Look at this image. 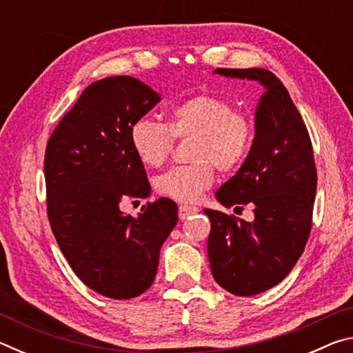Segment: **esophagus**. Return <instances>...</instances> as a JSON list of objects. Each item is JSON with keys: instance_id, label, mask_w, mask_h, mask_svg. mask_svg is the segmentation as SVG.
<instances>
[{"instance_id": "obj_1", "label": "esophagus", "mask_w": 353, "mask_h": 353, "mask_svg": "<svg viewBox=\"0 0 353 353\" xmlns=\"http://www.w3.org/2000/svg\"><path fill=\"white\" fill-rule=\"evenodd\" d=\"M199 208L196 207H191V205H179V216H181V219H187L190 214L193 213H198Z\"/></svg>"}]
</instances>
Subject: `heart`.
I'll list each match as a JSON object with an SVG mask.
<instances>
[{
  "label": "heart",
  "instance_id": "1",
  "mask_svg": "<svg viewBox=\"0 0 353 353\" xmlns=\"http://www.w3.org/2000/svg\"><path fill=\"white\" fill-rule=\"evenodd\" d=\"M130 145L140 162L162 166L174 146V139H193L190 160L154 179L159 194L179 202H194L219 171H234L248 157L254 140V123L248 113L234 110L229 101L210 93L183 99L170 110L168 121L139 118L129 129Z\"/></svg>",
  "mask_w": 353,
  "mask_h": 353
}]
</instances>
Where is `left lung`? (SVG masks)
Returning a JSON list of instances; mask_svg holds the SVG:
<instances>
[{
  "label": "left lung",
  "instance_id": "8db88e82",
  "mask_svg": "<svg viewBox=\"0 0 353 353\" xmlns=\"http://www.w3.org/2000/svg\"><path fill=\"white\" fill-rule=\"evenodd\" d=\"M256 81L266 92L255 112V137L236 174L216 191L224 207L250 204L252 223L205 208L212 230L208 260L216 283L235 296H254L288 276L312 230L316 165L305 123L279 77L263 68H216Z\"/></svg>",
  "mask_w": 353,
  "mask_h": 353
}]
</instances>
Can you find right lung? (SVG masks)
Returning a JSON list of instances; mask_svg holds the SVG:
<instances>
[{"label":"right lung","mask_w":353,"mask_h":353,"mask_svg":"<svg viewBox=\"0 0 353 353\" xmlns=\"http://www.w3.org/2000/svg\"><path fill=\"white\" fill-rule=\"evenodd\" d=\"M162 99L130 76L97 81L57 124L45 151L46 212L59 248L88 288L132 299L152 285L177 205L160 198L139 218L119 204L148 198L151 185L129 139L135 119Z\"/></svg>","instance_id":"add662e5"}]
</instances>
